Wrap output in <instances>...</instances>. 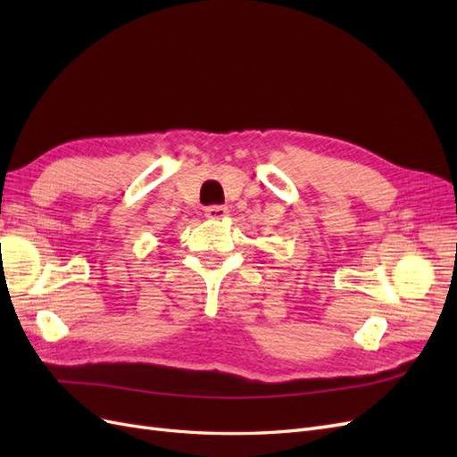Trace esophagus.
<instances>
[{
	"label": "esophagus",
	"instance_id": "34e87169",
	"mask_svg": "<svg viewBox=\"0 0 457 457\" xmlns=\"http://www.w3.org/2000/svg\"><path fill=\"white\" fill-rule=\"evenodd\" d=\"M204 213L207 219H223V217H227L228 210L225 205H210V207H205Z\"/></svg>",
	"mask_w": 457,
	"mask_h": 457
}]
</instances>
